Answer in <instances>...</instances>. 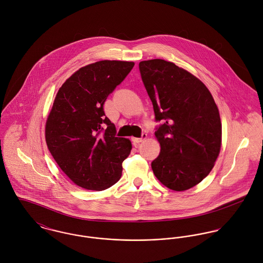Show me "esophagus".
Segmentation results:
<instances>
[{
	"mask_svg": "<svg viewBox=\"0 0 263 263\" xmlns=\"http://www.w3.org/2000/svg\"><path fill=\"white\" fill-rule=\"evenodd\" d=\"M147 138V134L146 133H143L142 134V137L141 138H132V142L135 146H138L140 143H142L145 139Z\"/></svg>",
	"mask_w": 263,
	"mask_h": 263,
	"instance_id": "obj_1",
	"label": "esophagus"
}]
</instances>
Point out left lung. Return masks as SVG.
Instances as JSON below:
<instances>
[{"label":"left lung","instance_id":"obj_1","mask_svg":"<svg viewBox=\"0 0 263 263\" xmlns=\"http://www.w3.org/2000/svg\"><path fill=\"white\" fill-rule=\"evenodd\" d=\"M155 113L162 122L155 136L161 152L152 162L166 187L182 191L212 171L222 143V123L215 100L196 77L173 63L156 59L139 64Z\"/></svg>","mask_w":263,"mask_h":263}]
</instances>
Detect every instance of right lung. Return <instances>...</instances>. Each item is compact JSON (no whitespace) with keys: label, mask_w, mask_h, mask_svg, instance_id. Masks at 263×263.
Segmentation results:
<instances>
[{"label":"right lung","mask_w":263,"mask_h":263,"mask_svg":"<svg viewBox=\"0 0 263 263\" xmlns=\"http://www.w3.org/2000/svg\"><path fill=\"white\" fill-rule=\"evenodd\" d=\"M133 62L101 61L81 68L60 88L45 124L48 150L64 173L89 190L112 186L132 143L116 137L103 105L134 68Z\"/></svg>","instance_id":"obj_1"}]
</instances>
